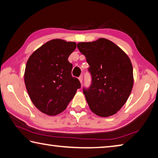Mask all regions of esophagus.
I'll use <instances>...</instances> for the list:
<instances>
[{
  "instance_id": "1",
  "label": "esophagus",
  "mask_w": 158,
  "mask_h": 158,
  "mask_svg": "<svg viewBox=\"0 0 158 158\" xmlns=\"http://www.w3.org/2000/svg\"><path fill=\"white\" fill-rule=\"evenodd\" d=\"M79 80L80 83H81V84H82V81H83V77H82V76H80V77H79Z\"/></svg>"
}]
</instances>
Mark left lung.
Returning a JSON list of instances; mask_svg holds the SVG:
<instances>
[{"label": "left lung", "mask_w": 158, "mask_h": 158, "mask_svg": "<svg viewBox=\"0 0 158 158\" xmlns=\"http://www.w3.org/2000/svg\"><path fill=\"white\" fill-rule=\"evenodd\" d=\"M77 48L86 58L92 84L84 89L93 113L109 117L122 108L132 90L133 68L128 56L113 42L105 38L79 42Z\"/></svg>", "instance_id": "obj_1"}]
</instances>
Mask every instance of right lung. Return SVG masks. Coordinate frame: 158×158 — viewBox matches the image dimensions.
<instances>
[{
	"mask_svg": "<svg viewBox=\"0 0 158 158\" xmlns=\"http://www.w3.org/2000/svg\"><path fill=\"white\" fill-rule=\"evenodd\" d=\"M77 47L74 42L62 39L48 41L30 56L26 63L24 82L35 107L49 116H56L67 108L81 87L71 74L69 56Z\"/></svg>",
	"mask_w": 158,
	"mask_h": 158,
	"instance_id": "add662e5",
	"label": "right lung"
}]
</instances>
